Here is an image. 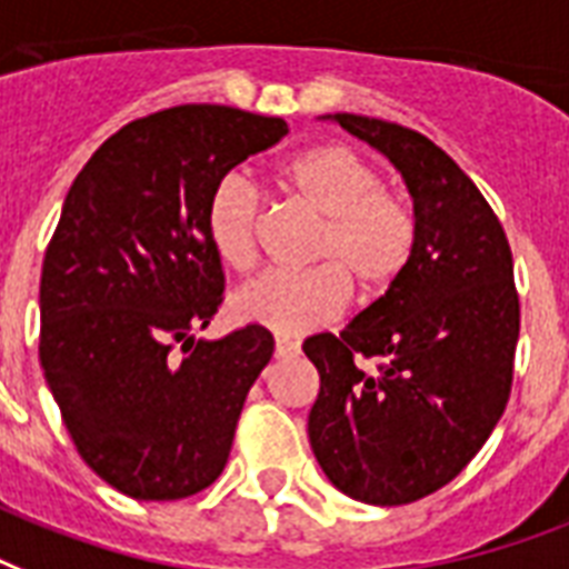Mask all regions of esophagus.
<instances>
[{"instance_id": "obj_1", "label": "esophagus", "mask_w": 569, "mask_h": 569, "mask_svg": "<svg viewBox=\"0 0 569 569\" xmlns=\"http://www.w3.org/2000/svg\"><path fill=\"white\" fill-rule=\"evenodd\" d=\"M293 356H299V341L276 338V359H293Z\"/></svg>"}]
</instances>
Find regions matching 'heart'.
Wrapping results in <instances>:
<instances>
[{"label":"heart","mask_w":569,"mask_h":569,"mask_svg":"<svg viewBox=\"0 0 569 569\" xmlns=\"http://www.w3.org/2000/svg\"><path fill=\"white\" fill-rule=\"evenodd\" d=\"M281 189L320 219L308 249L317 267L297 276L272 272L240 288L231 299L237 320L276 335H302L341 315L350 288L377 299L403 279L418 246L416 210L400 192L382 187V174L362 153L338 142L308 148L281 169ZM261 219V196L249 180H216L204 228L219 261L231 270L254 267Z\"/></svg>","instance_id":"heart-1"}]
</instances>
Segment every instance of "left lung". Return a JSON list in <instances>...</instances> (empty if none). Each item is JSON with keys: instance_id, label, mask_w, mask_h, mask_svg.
I'll return each mask as SVG.
<instances>
[{"instance_id": "left-lung-1", "label": "left lung", "mask_w": 569, "mask_h": 569, "mask_svg": "<svg viewBox=\"0 0 569 569\" xmlns=\"http://www.w3.org/2000/svg\"><path fill=\"white\" fill-rule=\"evenodd\" d=\"M323 118L400 171L418 246L403 279L341 335L306 338L320 373L308 439L345 496L409 505L463 472L508 407L519 338L513 258L481 189L427 136L350 112ZM356 355L387 365L365 375Z\"/></svg>"}]
</instances>
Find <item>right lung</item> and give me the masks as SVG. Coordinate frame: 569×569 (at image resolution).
<instances>
[{
    "mask_svg": "<svg viewBox=\"0 0 569 569\" xmlns=\"http://www.w3.org/2000/svg\"><path fill=\"white\" fill-rule=\"evenodd\" d=\"M284 136L281 118L231 106L162 109L109 136L64 198L41 270V368L79 457L130 499L210 487L272 359L261 326L196 332L224 290L207 196Z\"/></svg>",
    "mask_w": 569,
    "mask_h": 569,
    "instance_id": "add662e5",
    "label": "right lung"
}]
</instances>
